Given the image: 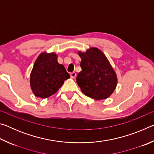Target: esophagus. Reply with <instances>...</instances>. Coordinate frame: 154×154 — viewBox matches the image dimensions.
Masks as SVG:
<instances>
[{"instance_id":"obj_1","label":"esophagus","mask_w":154,"mask_h":154,"mask_svg":"<svg viewBox=\"0 0 154 154\" xmlns=\"http://www.w3.org/2000/svg\"><path fill=\"white\" fill-rule=\"evenodd\" d=\"M76 76H77L76 72H71V78H72V79H74V78L76 77Z\"/></svg>"}]
</instances>
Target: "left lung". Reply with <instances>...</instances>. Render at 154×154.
Instances as JSON below:
<instances>
[{
	"instance_id": "obj_1",
	"label": "left lung",
	"mask_w": 154,
	"mask_h": 154,
	"mask_svg": "<svg viewBox=\"0 0 154 154\" xmlns=\"http://www.w3.org/2000/svg\"><path fill=\"white\" fill-rule=\"evenodd\" d=\"M78 54L82 71L76 80L82 92L96 100L107 98L116 89L117 76L106 57L95 48Z\"/></svg>"
}]
</instances>
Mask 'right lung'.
Wrapping results in <instances>:
<instances>
[{"mask_svg":"<svg viewBox=\"0 0 154 154\" xmlns=\"http://www.w3.org/2000/svg\"><path fill=\"white\" fill-rule=\"evenodd\" d=\"M69 77L64 66L57 61L55 53H42L30 73L31 89L36 96L46 98L55 94Z\"/></svg>","mask_w":154,"mask_h":154,"instance_id":"1","label":"right lung"}]
</instances>
